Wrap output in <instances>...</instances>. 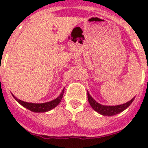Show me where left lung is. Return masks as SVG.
<instances>
[{
  "label": "left lung",
  "mask_w": 148,
  "mask_h": 148,
  "mask_svg": "<svg viewBox=\"0 0 148 148\" xmlns=\"http://www.w3.org/2000/svg\"><path fill=\"white\" fill-rule=\"evenodd\" d=\"M87 97H88V101H89V104H90L91 107H92L95 111H96L97 112L99 113V114H102L103 116H113L115 115V114H119V113L122 112L124 110H126L131 104L133 102L135 97L132 98L131 100H130L129 102L124 103L122 104H119V105H114V106H108V105H103V104H99V102H96V100L92 98V97L91 96L89 92L87 91Z\"/></svg>",
  "instance_id": "obj_1"
}]
</instances>
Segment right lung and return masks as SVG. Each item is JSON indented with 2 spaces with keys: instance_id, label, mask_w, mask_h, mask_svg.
I'll list each match as a JSON object with an SVG mask.
<instances>
[{
  "instance_id": "add662e5",
  "label": "right lung",
  "mask_w": 148,
  "mask_h": 148,
  "mask_svg": "<svg viewBox=\"0 0 148 148\" xmlns=\"http://www.w3.org/2000/svg\"><path fill=\"white\" fill-rule=\"evenodd\" d=\"M64 93V88L63 89V90L62 91V92L60 93V95L56 98V99H53V100L50 101V102H44V103H31V102H26L24 101H22L21 99H18L17 97L14 96L13 94L11 93L12 96L21 105L23 106L25 108L28 109L30 111L34 112H49L50 110H51L52 109L55 108L59 103L62 101V97H63Z\"/></svg>"
}]
</instances>
